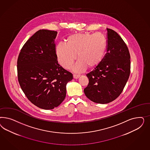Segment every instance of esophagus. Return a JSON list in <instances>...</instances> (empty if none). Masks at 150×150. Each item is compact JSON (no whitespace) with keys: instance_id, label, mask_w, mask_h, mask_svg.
Segmentation results:
<instances>
[{"instance_id":"obj_1","label":"esophagus","mask_w":150,"mask_h":150,"mask_svg":"<svg viewBox=\"0 0 150 150\" xmlns=\"http://www.w3.org/2000/svg\"><path fill=\"white\" fill-rule=\"evenodd\" d=\"M80 76L79 75H75V74H74V75H73V77H74V79H78V78L80 77Z\"/></svg>"}]
</instances>
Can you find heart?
Returning a JSON list of instances; mask_svg holds the SVG:
<instances>
[{"label":"heart","instance_id":"obj_1","mask_svg":"<svg viewBox=\"0 0 150 150\" xmlns=\"http://www.w3.org/2000/svg\"><path fill=\"white\" fill-rule=\"evenodd\" d=\"M107 41L100 32L75 33L67 38L66 44L59 43L55 47V53L59 64L64 68H70L75 60H79L73 70L81 73L87 67L93 68L98 65L104 58Z\"/></svg>","mask_w":150,"mask_h":150}]
</instances>
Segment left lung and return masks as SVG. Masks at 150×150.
<instances>
[{"label":"left lung","instance_id":"left-lung-1","mask_svg":"<svg viewBox=\"0 0 150 150\" xmlns=\"http://www.w3.org/2000/svg\"><path fill=\"white\" fill-rule=\"evenodd\" d=\"M107 30V53L101 63L87 74L89 82L83 90L89 100L100 104L108 103L119 97L130 73L127 45L115 31Z\"/></svg>","mask_w":150,"mask_h":150}]
</instances>
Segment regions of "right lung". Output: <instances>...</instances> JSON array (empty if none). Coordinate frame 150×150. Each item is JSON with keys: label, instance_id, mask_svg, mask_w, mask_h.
Instances as JSON below:
<instances>
[{"label": "right lung", "instance_id": "1", "mask_svg": "<svg viewBox=\"0 0 150 150\" xmlns=\"http://www.w3.org/2000/svg\"><path fill=\"white\" fill-rule=\"evenodd\" d=\"M57 32L40 30L31 37L18 55L17 69L20 87L28 100L42 109H52L66 96V85L73 74L57 60Z\"/></svg>", "mask_w": 150, "mask_h": 150}]
</instances>
